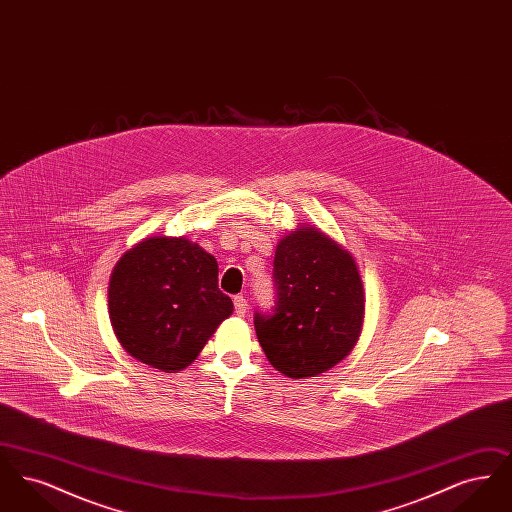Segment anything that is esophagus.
Wrapping results in <instances>:
<instances>
[{
    "label": "esophagus",
    "mask_w": 512,
    "mask_h": 512,
    "mask_svg": "<svg viewBox=\"0 0 512 512\" xmlns=\"http://www.w3.org/2000/svg\"><path fill=\"white\" fill-rule=\"evenodd\" d=\"M234 309H236V315L244 317L245 311H247V299L244 295H236L234 297Z\"/></svg>",
    "instance_id": "1"
}]
</instances>
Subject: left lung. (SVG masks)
I'll use <instances>...</instances> for the list:
<instances>
[{
  "mask_svg": "<svg viewBox=\"0 0 512 512\" xmlns=\"http://www.w3.org/2000/svg\"><path fill=\"white\" fill-rule=\"evenodd\" d=\"M272 276L274 307L253 317L270 365L290 378L338 365L359 340L365 317L353 257L320 230L303 226L276 247Z\"/></svg>",
  "mask_w": 512,
  "mask_h": 512,
  "instance_id": "1",
  "label": "left lung"
}]
</instances>
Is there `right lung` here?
Wrapping results in <instances>:
<instances>
[{"label": "right lung", "mask_w": 512, "mask_h": 512, "mask_svg": "<svg viewBox=\"0 0 512 512\" xmlns=\"http://www.w3.org/2000/svg\"><path fill=\"white\" fill-rule=\"evenodd\" d=\"M232 299L219 290V265L184 238H147L122 255L109 282V317L126 353L163 372L194 361Z\"/></svg>", "instance_id": "1"}]
</instances>
